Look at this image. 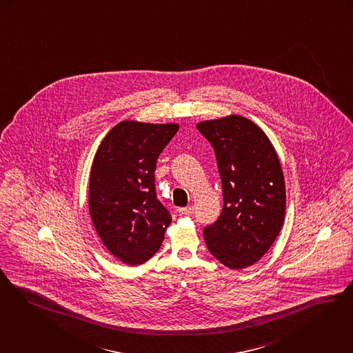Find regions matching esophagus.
Masks as SVG:
<instances>
[{
    "label": "esophagus",
    "mask_w": 353,
    "mask_h": 353,
    "mask_svg": "<svg viewBox=\"0 0 353 353\" xmlns=\"http://www.w3.org/2000/svg\"><path fill=\"white\" fill-rule=\"evenodd\" d=\"M194 212V209L192 208V206H188V208H181V209H179V212H180V215H183V216H189V215H192Z\"/></svg>",
    "instance_id": "1"
}]
</instances>
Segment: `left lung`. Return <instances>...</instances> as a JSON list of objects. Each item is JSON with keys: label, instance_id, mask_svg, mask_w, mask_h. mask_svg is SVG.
Returning <instances> with one entry per match:
<instances>
[{"label": "left lung", "instance_id": "obj_1", "mask_svg": "<svg viewBox=\"0 0 353 353\" xmlns=\"http://www.w3.org/2000/svg\"><path fill=\"white\" fill-rule=\"evenodd\" d=\"M212 143L223 189V209L203 228L210 254L243 269L267 254L281 231L286 193L279 155L265 132L241 115L197 123Z\"/></svg>", "mask_w": 353, "mask_h": 353}]
</instances>
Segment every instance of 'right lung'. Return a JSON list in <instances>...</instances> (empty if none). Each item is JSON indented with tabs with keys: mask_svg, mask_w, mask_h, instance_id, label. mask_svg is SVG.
<instances>
[{
	"mask_svg": "<svg viewBox=\"0 0 353 353\" xmlns=\"http://www.w3.org/2000/svg\"><path fill=\"white\" fill-rule=\"evenodd\" d=\"M177 123L122 121L101 141L89 180V212L99 239L126 265H139L160 248L170 212L156 198L157 157Z\"/></svg>",
	"mask_w": 353,
	"mask_h": 353,
	"instance_id": "1",
	"label": "right lung"
}]
</instances>
